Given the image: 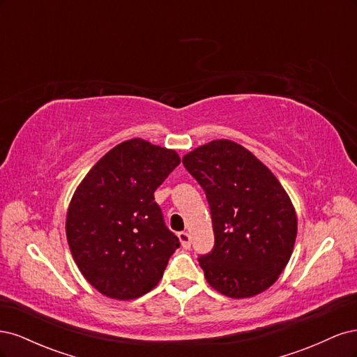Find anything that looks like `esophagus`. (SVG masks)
<instances>
[{
    "mask_svg": "<svg viewBox=\"0 0 357 357\" xmlns=\"http://www.w3.org/2000/svg\"><path fill=\"white\" fill-rule=\"evenodd\" d=\"M178 240L183 245V248H190V235L188 232H178Z\"/></svg>",
    "mask_w": 357,
    "mask_h": 357,
    "instance_id": "esophagus-1",
    "label": "esophagus"
}]
</instances>
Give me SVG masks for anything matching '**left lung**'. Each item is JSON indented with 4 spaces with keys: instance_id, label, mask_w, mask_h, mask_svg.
I'll use <instances>...</instances> for the list:
<instances>
[{
    "instance_id": "obj_1",
    "label": "left lung",
    "mask_w": 357,
    "mask_h": 357,
    "mask_svg": "<svg viewBox=\"0 0 357 357\" xmlns=\"http://www.w3.org/2000/svg\"><path fill=\"white\" fill-rule=\"evenodd\" d=\"M183 165L205 192L214 247L198 257L208 284L229 298L273 286L294 252L298 219L275 176L243 146L214 139Z\"/></svg>"
}]
</instances>
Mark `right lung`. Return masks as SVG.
Masks as SVG:
<instances>
[{
	"instance_id": "1",
	"label": "right lung",
	"mask_w": 357,
	"mask_h": 357,
	"mask_svg": "<svg viewBox=\"0 0 357 357\" xmlns=\"http://www.w3.org/2000/svg\"><path fill=\"white\" fill-rule=\"evenodd\" d=\"M178 164L174 150L132 138L104 155L75 189L68 245L80 273L102 295L135 299L164 275L180 241L153 193Z\"/></svg>"
}]
</instances>
